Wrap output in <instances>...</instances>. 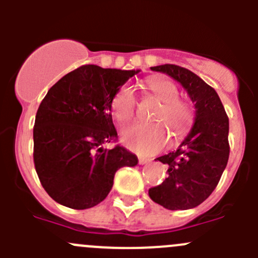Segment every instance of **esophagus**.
Returning a JSON list of instances; mask_svg holds the SVG:
<instances>
[{"instance_id": "obj_1", "label": "esophagus", "mask_w": 258, "mask_h": 258, "mask_svg": "<svg viewBox=\"0 0 258 258\" xmlns=\"http://www.w3.org/2000/svg\"><path fill=\"white\" fill-rule=\"evenodd\" d=\"M151 160L150 158H144V157H139V163L140 165H146V163H150Z\"/></svg>"}]
</instances>
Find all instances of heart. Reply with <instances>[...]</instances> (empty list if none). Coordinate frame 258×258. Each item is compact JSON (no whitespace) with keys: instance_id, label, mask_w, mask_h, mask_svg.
Returning <instances> with one entry per match:
<instances>
[{"instance_id":"1","label":"heart","mask_w":258,"mask_h":258,"mask_svg":"<svg viewBox=\"0 0 258 258\" xmlns=\"http://www.w3.org/2000/svg\"><path fill=\"white\" fill-rule=\"evenodd\" d=\"M148 90L162 103L155 114L157 123H137L124 127L121 132L122 142L140 155H153L163 150L168 141V128L172 130L176 136H181L188 130L194 119L191 107L183 101L178 100V88L173 82L167 80H151L147 85ZM136 95L131 86H122L111 100V111L118 122H127L134 117L136 111Z\"/></svg>"}]
</instances>
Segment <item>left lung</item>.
Here are the masks:
<instances>
[{"label":"left lung","mask_w":258,"mask_h":258,"mask_svg":"<svg viewBox=\"0 0 258 258\" xmlns=\"http://www.w3.org/2000/svg\"><path fill=\"white\" fill-rule=\"evenodd\" d=\"M151 70L181 83L196 111L194 126L177 150L156 158L167 166L168 176L148 195L167 210L194 209L212 194L227 166L228 117L217 92L189 70L176 64Z\"/></svg>","instance_id":"obj_1"}]
</instances>
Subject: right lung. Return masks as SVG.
I'll list each match as a JSON object with an SVG mask.
<instances>
[{"mask_svg":"<svg viewBox=\"0 0 258 258\" xmlns=\"http://www.w3.org/2000/svg\"><path fill=\"white\" fill-rule=\"evenodd\" d=\"M140 70L124 71L83 64L57 81L36 113L33 162L49 197L74 210L107 197L118 168L137 165V156L117 145L111 114L116 91Z\"/></svg>","mask_w":258,"mask_h":258,"instance_id":"add662e5","label":"right lung"}]
</instances>
